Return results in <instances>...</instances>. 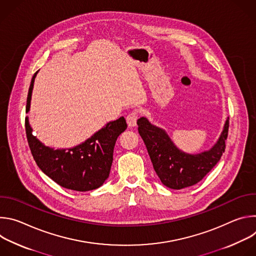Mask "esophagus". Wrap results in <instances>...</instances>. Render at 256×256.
I'll return each mask as SVG.
<instances>
[{
    "label": "esophagus",
    "mask_w": 256,
    "mask_h": 256,
    "mask_svg": "<svg viewBox=\"0 0 256 256\" xmlns=\"http://www.w3.org/2000/svg\"><path fill=\"white\" fill-rule=\"evenodd\" d=\"M126 124L130 128H134L136 126V120H138V114L136 112H132L128 114L126 116Z\"/></svg>",
    "instance_id": "1"
}]
</instances>
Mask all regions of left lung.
<instances>
[{"label":"left lung","instance_id":"obj_1","mask_svg":"<svg viewBox=\"0 0 256 256\" xmlns=\"http://www.w3.org/2000/svg\"><path fill=\"white\" fill-rule=\"evenodd\" d=\"M136 124L154 170L162 184L172 190H181L196 184L212 169L225 152L229 118L214 147L196 155L180 151L164 130L151 124L146 118H138Z\"/></svg>","mask_w":256,"mask_h":256}]
</instances>
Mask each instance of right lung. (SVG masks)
<instances>
[{
    "label": "right lung",
    "mask_w": 256,
    "mask_h": 256,
    "mask_svg": "<svg viewBox=\"0 0 256 256\" xmlns=\"http://www.w3.org/2000/svg\"><path fill=\"white\" fill-rule=\"evenodd\" d=\"M38 72L32 77L27 96L26 112L30 109V100ZM128 124L124 116L108 122L84 142L70 149L46 147L32 134L28 118H25V130L31 154L40 170L64 188L76 192H88L101 186L108 178L114 161V149L118 136Z\"/></svg>",
    "instance_id": "1"
}]
</instances>
